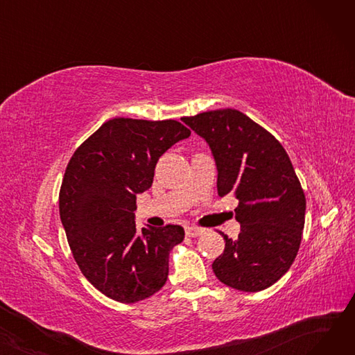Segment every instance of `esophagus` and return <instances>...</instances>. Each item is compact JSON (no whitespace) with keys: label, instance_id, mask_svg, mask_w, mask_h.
Listing matches in <instances>:
<instances>
[{"label":"esophagus","instance_id":"esophagus-1","mask_svg":"<svg viewBox=\"0 0 355 355\" xmlns=\"http://www.w3.org/2000/svg\"><path fill=\"white\" fill-rule=\"evenodd\" d=\"M202 233H204V230L200 227H194V226L185 227V236H189V237H197V236H201Z\"/></svg>","mask_w":355,"mask_h":355}]
</instances>
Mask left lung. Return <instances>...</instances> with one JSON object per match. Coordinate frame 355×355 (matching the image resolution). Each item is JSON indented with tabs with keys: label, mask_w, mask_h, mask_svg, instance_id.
<instances>
[{
	"label": "left lung",
	"mask_w": 355,
	"mask_h": 355,
	"mask_svg": "<svg viewBox=\"0 0 355 355\" xmlns=\"http://www.w3.org/2000/svg\"><path fill=\"white\" fill-rule=\"evenodd\" d=\"M206 141L217 166L220 197L239 200L237 239L213 262L220 282L259 292L277 282L300 250L306 200L279 141L236 109L202 112L181 119Z\"/></svg>",
	"instance_id": "left-lung-1"
}]
</instances>
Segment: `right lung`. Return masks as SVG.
I'll return each instance as SVG.
<instances>
[{
    "label": "right lung",
    "instance_id": "obj_1",
    "mask_svg": "<svg viewBox=\"0 0 355 355\" xmlns=\"http://www.w3.org/2000/svg\"><path fill=\"white\" fill-rule=\"evenodd\" d=\"M191 135L182 123L115 118L73 154L59 209L70 250L87 281L118 302L134 304L166 282L168 260L184 240L177 225L137 230V196L153 185L159 157Z\"/></svg>",
    "mask_w": 355,
    "mask_h": 355
}]
</instances>
